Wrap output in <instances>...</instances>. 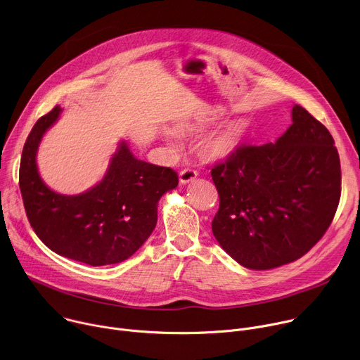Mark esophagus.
Segmentation results:
<instances>
[{
  "mask_svg": "<svg viewBox=\"0 0 360 360\" xmlns=\"http://www.w3.org/2000/svg\"><path fill=\"white\" fill-rule=\"evenodd\" d=\"M196 176H198V172H196L195 169L188 168V169H184V171L179 172V182H181L182 185H185V184L192 182Z\"/></svg>",
  "mask_w": 360,
  "mask_h": 360,
  "instance_id": "34e87169",
  "label": "esophagus"
}]
</instances>
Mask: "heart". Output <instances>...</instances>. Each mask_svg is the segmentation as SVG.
<instances>
[{
	"mask_svg": "<svg viewBox=\"0 0 360 360\" xmlns=\"http://www.w3.org/2000/svg\"><path fill=\"white\" fill-rule=\"evenodd\" d=\"M239 135H240V129L238 127L232 125V127L225 128V129L214 134L212 136L205 139L202 143V149L208 157H212V158L225 157L235 148ZM164 136L169 145H172V146L178 145V138L174 132L165 131Z\"/></svg>",
	"mask_w": 360,
	"mask_h": 360,
	"instance_id": "heart-1",
	"label": "heart"
}]
</instances>
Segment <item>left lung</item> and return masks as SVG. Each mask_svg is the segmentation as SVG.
Here are the masks:
<instances>
[{
  "label": "left lung",
  "instance_id": "1",
  "mask_svg": "<svg viewBox=\"0 0 360 360\" xmlns=\"http://www.w3.org/2000/svg\"><path fill=\"white\" fill-rule=\"evenodd\" d=\"M219 193L212 232L239 265L290 264L329 228L340 199V161L330 132L300 105L275 142L240 146L211 171Z\"/></svg>",
  "mask_w": 360,
  "mask_h": 360
}]
</instances>
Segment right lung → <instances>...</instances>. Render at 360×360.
I'll return each instance as SVG.
<instances>
[{
  "label": "right lung",
  "instance_id": "right-lung-1",
  "mask_svg": "<svg viewBox=\"0 0 360 360\" xmlns=\"http://www.w3.org/2000/svg\"><path fill=\"white\" fill-rule=\"evenodd\" d=\"M57 105L31 129L21 157L20 189L28 221L51 250L91 266L120 264L155 229L158 202L178 186V174L138 160L121 141L96 185L63 195L41 178L37 152L44 134L61 117Z\"/></svg>",
  "mask_w": 360,
  "mask_h": 360
}]
</instances>
